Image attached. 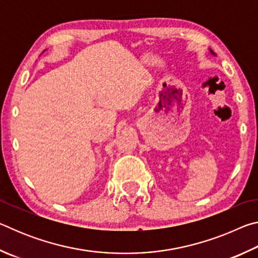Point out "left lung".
<instances>
[{"label":"left lung","instance_id":"obj_1","mask_svg":"<svg viewBox=\"0 0 258 258\" xmlns=\"http://www.w3.org/2000/svg\"><path fill=\"white\" fill-rule=\"evenodd\" d=\"M209 51H211V53H212L213 55H215V53H214V52H213V50H211V49H209Z\"/></svg>","mask_w":258,"mask_h":258}]
</instances>
